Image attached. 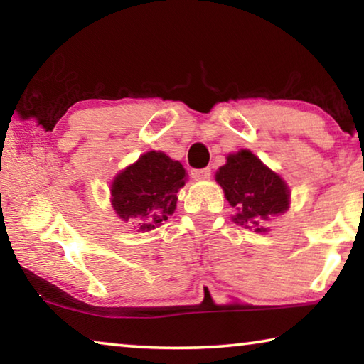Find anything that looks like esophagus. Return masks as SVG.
<instances>
[{
  "label": "esophagus",
  "instance_id": "obj_1",
  "mask_svg": "<svg viewBox=\"0 0 364 364\" xmlns=\"http://www.w3.org/2000/svg\"><path fill=\"white\" fill-rule=\"evenodd\" d=\"M191 176H193L194 180H207V178H210V168L193 170L191 171Z\"/></svg>",
  "mask_w": 364,
  "mask_h": 364
}]
</instances>
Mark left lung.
<instances>
[{
  "label": "left lung",
  "instance_id": "left-lung-1",
  "mask_svg": "<svg viewBox=\"0 0 364 364\" xmlns=\"http://www.w3.org/2000/svg\"><path fill=\"white\" fill-rule=\"evenodd\" d=\"M215 180L236 210L234 223L255 232H268L264 221L291 207L287 183L249 149L228 154L226 164L217 170Z\"/></svg>",
  "mask_w": 364,
  "mask_h": 364
}]
</instances>
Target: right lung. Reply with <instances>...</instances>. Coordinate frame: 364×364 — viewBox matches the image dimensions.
Wrapping results in <instances>:
<instances>
[{
  "instance_id": "right-lung-1",
  "label": "right lung",
  "mask_w": 364,
  "mask_h": 364,
  "mask_svg": "<svg viewBox=\"0 0 364 364\" xmlns=\"http://www.w3.org/2000/svg\"><path fill=\"white\" fill-rule=\"evenodd\" d=\"M186 176L178 160L149 151L115 175L110 183V204L120 220H134L138 232L152 231L175 213L176 194Z\"/></svg>"
}]
</instances>
